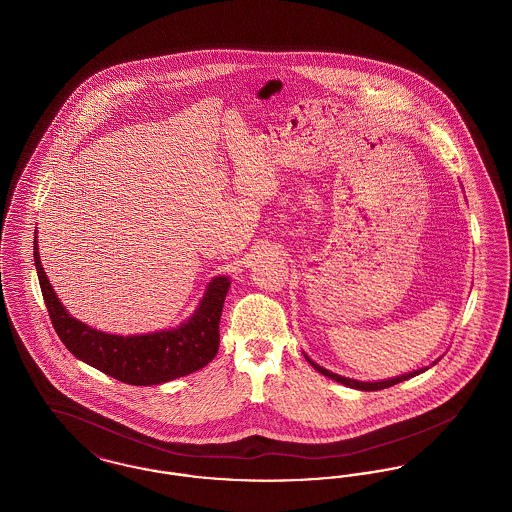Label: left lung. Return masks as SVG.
Segmentation results:
<instances>
[{"label":"left lung","instance_id":"8db88e82","mask_svg":"<svg viewBox=\"0 0 512 512\" xmlns=\"http://www.w3.org/2000/svg\"><path fill=\"white\" fill-rule=\"evenodd\" d=\"M305 359L309 361V365L313 366L315 370H318L320 374H324V376H328L330 380H336V382H340L343 386H347V388H353V390H361V391H378L384 390V388H391V386H395V384H399V382H405V380H409V378H414V376H418V374H422V372H426L430 366L436 365L439 359H436L434 363L430 366H424V368H418V370H413V372H407V374H401V376H395V378H388V380H380V382H361V380H353V378H345V376H340V374H336V372H332V370H326V368H322V366L317 365L313 359H309L307 355H305Z\"/></svg>","mask_w":512,"mask_h":512}]
</instances>
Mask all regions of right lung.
<instances>
[{"instance_id":"right-lung-1","label":"right lung","mask_w":512,"mask_h":512,"mask_svg":"<svg viewBox=\"0 0 512 512\" xmlns=\"http://www.w3.org/2000/svg\"><path fill=\"white\" fill-rule=\"evenodd\" d=\"M34 265L57 336L76 359L119 382L130 386L165 384L209 365L219 351V322L224 297L230 288L228 276H215L207 284L194 315L176 328L119 336L96 330L69 315L49 284L36 240Z\"/></svg>"}]
</instances>
